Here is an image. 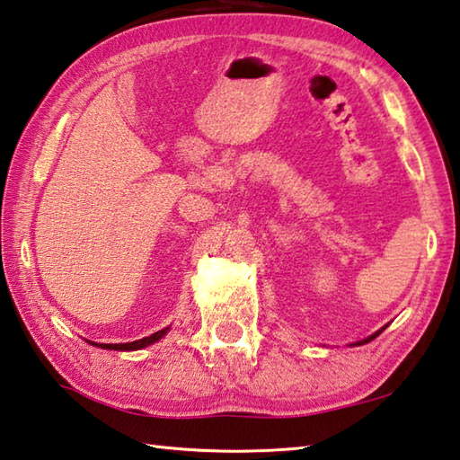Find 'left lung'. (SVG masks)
<instances>
[{
  "label": "left lung",
  "mask_w": 460,
  "mask_h": 460,
  "mask_svg": "<svg viewBox=\"0 0 460 460\" xmlns=\"http://www.w3.org/2000/svg\"><path fill=\"white\" fill-rule=\"evenodd\" d=\"M384 330H386V325H384V328H380L378 332H374V333H372V336H368V338H364V340H360V341H354V344H352V346H362V344H368V341H372L374 338H378V336H380V333H382Z\"/></svg>",
  "instance_id": "obj_1"
}]
</instances>
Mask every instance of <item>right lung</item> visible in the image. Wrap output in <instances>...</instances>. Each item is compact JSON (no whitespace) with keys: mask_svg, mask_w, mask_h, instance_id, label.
Here are the masks:
<instances>
[{"mask_svg":"<svg viewBox=\"0 0 460 460\" xmlns=\"http://www.w3.org/2000/svg\"><path fill=\"white\" fill-rule=\"evenodd\" d=\"M169 330H171V325H169V328H163V330L155 332L153 336H146V338L137 340V341H127V344H96V341H90V340L88 341H90L92 346H98V348H102V349H119V352H132V349H143V348H146L150 344H155V341L163 340L166 333H169Z\"/></svg>","mask_w":460,"mask_h":460,"instance_id":"obj_1","label":"right lung"}]
</instances>
